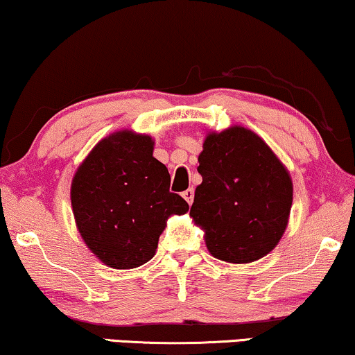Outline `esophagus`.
I'll list each match as a JSON object with an SVG mask.
<instances>
[{
    "mask_svg": "<svg viewBox=\"0 0 355 355\" xmlns=\"http://www.w3.org/2000/svg\"><path fill=\"white\" fill-rule=\"evenodd\" d=\"M182 197L186 198V202L189 203V205H191L192 200H193V189H187V191H184Z\"/></svg>",
    "mask_w": 355,
    "mask_h": 355,
    "instance_id": "obj_1",
    "label": "esophagus"
}]
</instances>
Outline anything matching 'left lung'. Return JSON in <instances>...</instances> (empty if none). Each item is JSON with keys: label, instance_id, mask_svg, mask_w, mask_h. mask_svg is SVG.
Instances as JSON below:
<instances>
[{"label": "left lung", "instance_id": "8db88e82", "mask_svg": "<svg viewBox=\"0 0 355 355\" xmlns=\"http://www.w3.org/2000/svg\"><path fill=\"white\" fill-rule=\"evenodd\" d=\"M202 184L191 216L207 249L227 263H252L278 245L293 207V179L261 137L244 125L208 132L198 155Z\"/></svg>", "mask_w": 355, "mask_h": 355}]
</instances>
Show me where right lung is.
I'll use <instances>...</instances> for the list:
<instances>
[{"label": "right lung", "mask_w": 355, "mask_h": 355, "mask_svg": "<svg viewBox=\"0 0 355 355\" xmlns=\"http://www.w3.org/2000/svg\"><path fill=\"white\" fill-rule=\"evenodd\" d=\"M153 139L123 129L101 139L72 178L71 205L89 250L114 270L152 260L173 215L187 202L169 192L168 168L153 157Z\"/></svg>", "instance_id": "right-lung-1"}]
</instances>
